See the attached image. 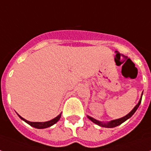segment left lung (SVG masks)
Segmentation results:
<instances>
[{
    "label": "left lung",
    "mask_w": 151,
    "mask_h": 151,
    "mask_svg": "<svg viewBox=\"0 0 151 151\" xmlns=\"http://www.w3.org/2000/svg\"><path fill=\"white\" fill-rule=\"evenodd\" d=\"M142 95H143V93H142L141 95V98L139 99V102L136 105L135 107L133 108V110L129 112V114H127V116H125L124 117H122V118L118 119H114V120H111L110 122H100L99 120L95 119L92 118V117H91V116H88V118L91 120V121H92L95 124L99 125L100 127H105V128H113V127H116L117 126H119L120 124H122V122H124L125 121H127L128 119H129L131 116H133V114L135 113V111H137V109H138V107L139 106L140 103H141V99H142Z\"/></svg>",
    "instance_id": "8db88e82"
}]
</instances>
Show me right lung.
I'll use <instances>...</instances> for the list:
<instances>
[{"label": "right lung", "mask_w": 151, "mask_h": 151, "mask_svg": "<svg viewBox=\"0 0 151 151\" xmlns=\"http://www.w3.org/2000/svg\"><path fill=\"white\" fill-rule=\"evenodd\" d=\"M18 116H19V117H20V119H22L23 121H24V122H26V123H28L29 125H30L31 127H35V128H36V129H45V128H48V127H51V126L54 125L55 123H56V122H58L61 117V113L60 114L59 116H56V118L52 119V120H50V121H47V122H29V121H28V120L24 119V118H22V117L19 116V115H18Z\"/></svg>", "instance_id": "obj_1"}]
</instances>
